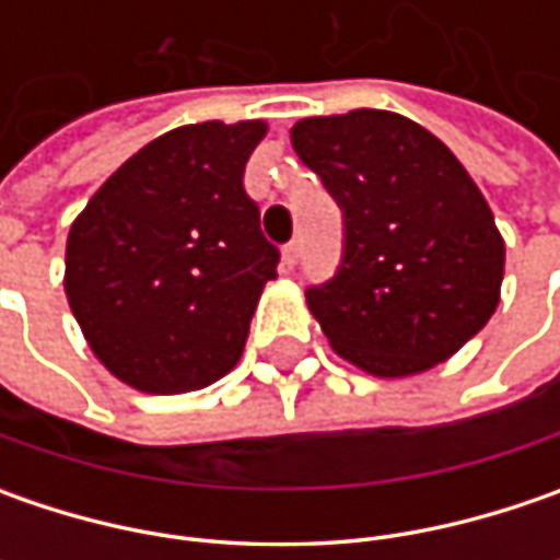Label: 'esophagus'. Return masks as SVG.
<instances>
[{
	"label": "esophagus",
	"mask_w": 560,
	"mask_h": 560,
	"mask_svg": "<svg viewBox=\"0 0 560 560\" xmlns=\"http://www.w3.org/2000/svg\"><path fill=\"white\" fill-rule=\"evenodd\" d=\"M299 255H302V243H299V240H292L290 246H283V258H280V261H283V268L287 270L295 268V265H299Z\"/></svg>",
	"instance_id": "1"
}]
</instances>
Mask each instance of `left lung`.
<instances>
[{"label": "left lung", "mask_w": 560, "mask_h": 560, "mask_svg": "<svg viewBox=\"0 0 560 560\" xmlns=\"http://www.w3.org/2000/svg\"><path fill=\"white\" fill-rule=\"evenodd\" d=\"M290 140L346 221L339 273L305 292L330 349L383 380L448 361L502 299L505 240L480 186L427 127L383 108L295 120Z\"/></svg>", "instance_id": "8db88e82"}]
</instances>
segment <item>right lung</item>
Returning a JSON list of instances; mask_svg holds the SVG:
<instances>
[{
    "label": "right lung",
    "instance_id": "add662e5",
    "mask_svg": "<svg viewBox=\"0 0 560 560\" xmlns=\"http://www.w3.org/2000/svg\"><path fill=\"white\" fill-rule=\"evenodd\" d=\"M265 120L174 127L98 186L65 246V295L120 383L180 396L236 368L280 252L243 189Z\"/></svg>",
    "mask_w": 560,
    "mask_h": 560
}]
</instances>
